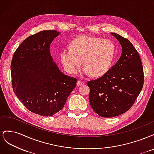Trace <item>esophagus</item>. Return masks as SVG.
<instances>
[{
  "instance_id": "1",
  "label": "esophagus",
  "mask_w": 154,
  "mask_h": 154,
  "mask_svg": "<svg viewBox=\"0 0 154 154\" xmlns=\"http://www.w3.org/2000/svg\"><path fill=\"white\" fill-rule=\"evenodd\" d=\"M84 84H85L84 82H82L81 81H78L77 82V85L78 86H81V85H84Z\"/></svg>"
}]
</instances>
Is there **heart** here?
<instances>
[{
  "instance_id": "obj_1",
  "label": "heart",
  "mask_w": 154,
  "mask_h": 154,
  "mask_svg": "<svg viewBox=\"0 0 154 154\" xmlns=\"http://www.w3.org/2000/svg\"><path fill=\"white\" fill-rule=\"evenodd\" d=\"M115 53L116 46L111 40L83 35L72 40L70 48L61 51L60 59L70 74L75 73L83 62L84 66L81 70L82 74L100 77L110 69Z\"/></svg>"
}]
</instances>
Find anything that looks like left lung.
<instances>
[{"instance_id": "left-lung-1", "label": "left lung", "mask_w": 154, "mask_h": 154, "mask_svg": "<svg viewBox=\"0 0 154 154\" xmlns=\"http://www.w3.org/2000/svg\"><path fill=\"white\" fill-rule=\"evenodd\" d=\"M122 48L120 58L103 76L87 82L89 101L96 113L113 118L128 111L141 91L144 82L140 57L132 44L123 36L110 32Z\"/></svg>"}]
</instances>
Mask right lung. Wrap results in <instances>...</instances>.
Wrapping results in <instances>:
<instances>
[{
	"mask_svg": "<svg viewBox=\"0 0 154 154\" xmlns=\"http://www.w3.org/2000/svg\"><path fill=\"white\" fill-rule=\"evenodd\" d=\"M60 34L46 30L27 37L11 63L14 92L27 109L40 116L62 110L76 85V79L64 74L51 55V44Z\"/></svg>",
	"mask_w": 154,
	"mask_h": 154,
	"instance_id": "right-lung-1",
	"label": "right lung"
}]
</instances>
